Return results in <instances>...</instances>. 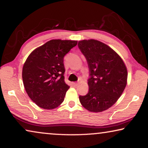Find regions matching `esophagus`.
<instances>
[{
    "label": "esophagus",
    "mask_w": 148,
    "mask_h": 148,
    "mask_svg": "<svg viewBox=\"0 0 148 148\" xmlns=\"http://www.w3.org/2000/svg\"><path fill=\"white\" fill-rule=\"evenodd\" d=\"M72 86H73L74 87H76L77 86V83H76V82H72Z\"/></svg>",
    "instance_id": "esophagus-1"
}]
</instances>
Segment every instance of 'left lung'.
I'll use <instances>...</instances> for the list:
<instances>
[{
  "mask_svg": "<svg viewBox=\"0 0 148 148\" xmlns=\"http://www.w3.org/2000/svg\"><path fill=\"white\" fill-rule=\"evenodd\" d=\"M77 46L87 60L90 76L88 93L79 96V101L90 112L104 111L116 103L126 87V66L114 50L101 42L84 40Z\"/></svg>",
  "mask_w": 148,
  "mask_h": 148,
  "instance_id": "obj_1",
  "label": "left lung"
}]
</instances>
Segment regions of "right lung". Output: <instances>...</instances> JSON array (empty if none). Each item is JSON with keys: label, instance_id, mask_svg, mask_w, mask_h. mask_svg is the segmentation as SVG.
Here are the masks:
<instances>
[{"label": "right lung", "instance_id": "right-lung-1", "mask_svg": "<svg viewBox=\"0 0 148 148\" xmlns=\"http://www.w3.org/2000/svg\"><path fill=\"white\" fill-rule=\"evenodd\" d=\"M77 41L51 40L27 57L22 71L27 95L37 106L46 110L58 107L69 86L64 82V57Z\"/></svg>", "mask_w": 148, "mask_h": 148}]
</instances>
